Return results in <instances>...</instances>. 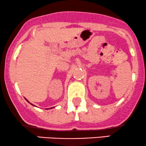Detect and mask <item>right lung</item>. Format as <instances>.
I'll list each match as a JSON object with an SVG mask.
<instances>
[{"mask_svg":"<svg viewBox=\"0 0 146 146\" xmlns=\"http://www.w3.org/2000/svg\"><path fill=\"white\" fill-rule=\"evenodd\" d=\"M27 101H28V100H27ZM28 102H29V101H28Z\"/></svg>","mask_w":146,"mask_h":146,"instance_id":"add662e5","label":"right lung"}]
</instances>
